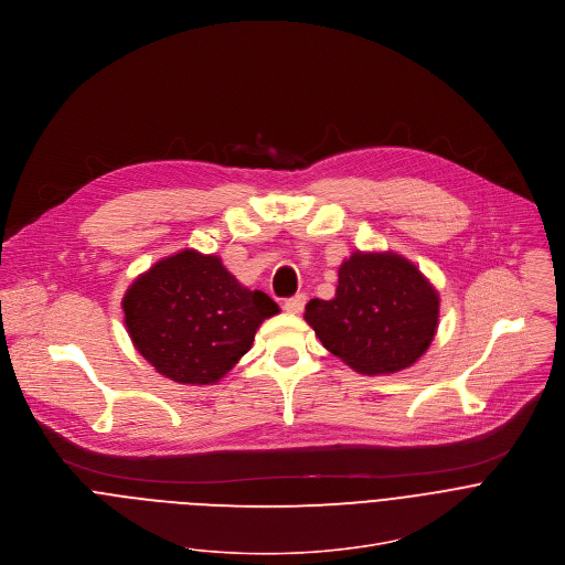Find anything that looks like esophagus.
I'll list each match as a JSON object with an SVG mask.
<instances>
[{
  "label": "esophagus",
  "mask_w": 565,
  "mask_h": 565,
  "mask_svg": "<svg viewBox=\"0 0 565 565\" xmlns=\"http://www.w3.org/2000/svg\"><path fill=\"white\" fill-rule=\"evenodd\" d=\"M303 306H306V295L303 292H299V295H295V297L284 301V310L290 312V315H299L303 310Z\"/></svg>",
  "instance_id": "obj_1"
}]
</instances>
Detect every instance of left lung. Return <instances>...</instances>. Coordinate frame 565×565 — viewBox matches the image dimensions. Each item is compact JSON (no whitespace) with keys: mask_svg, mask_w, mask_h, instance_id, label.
Listing matches in <instances>:
<instances>
[{"mask_svg":"<svg viewBox=\"0 0 565 565\" xmlns=\"http://www.w3.org/2000/svg\"><path fill=\"white\" fill-rule=\"evenodd\" d=\"M440 297L396 253H354L339 268L330 301L310 299L303 319L326 350L361 374H394L416 363L438 330Z\"/></svg>","mask_w":565,"mask_h":565,"instance_id":"obj_1","label":"left lung"}]
</instances>
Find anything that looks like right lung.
<instances>
[{
  "instance_id": "1",
  "label": "right lung",
  "mask_w": 565,
  "mask_h": 565,
  "mask_svg": "<svg viewBox=\"0 0 565 565\" xmlns=\"http://www.w3.org/2000/svg\"><path fill=\"white\" fill-rule=\"evenodd\" d=\"M136 350L182 385L217 383L279 306L244 288L215 255L180 250L153 264L122 297Z\"/></svg>"
}]
</instances>
